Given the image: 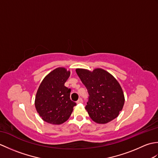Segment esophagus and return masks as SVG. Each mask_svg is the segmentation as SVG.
<instances>
[{"label": "esophagus", "instance_id": "obj_1", "mask_svg": "<svg viewBox=\"0 0 158 158\" xmlns=\"http://www.w3.org/2000/svg\"><path fill=\"white\" fill-rule=\"evenodd\" d=\"M83 102V99L81 98H79V100L77 101V103H82Z\"/></svg>", "mask_w": 158, "mask_h": 158}]
</instances>
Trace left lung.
I'll use <instances>...</instances> for the list:
<instances>
[{
    "label": "left lung",
    "instance_id": "8db88e82",
    "mask_svg": "<svg viewBox=\"0 0 158 158\" xmlns=\"http://www.w3.org/2000/svg\"><path fill=\"white\" fill-rule=\"evenodd\" d=\"M76 72L88 89L89 96L85 109L91 119L98 123H106L116 118L125 101L118 81L101 69L92 72L78 69Z\"/></svg>",
    "mask_w": 158,
    "mask_h": 158
}]
</instances>
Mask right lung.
<instances>
[{"instance_id":"1","label":"right lung","mask_w":158,"mask_h":158,"mask_svg":"<svg viewBox=\"0 0 158 158\" xmlns=\"http://www.w3.org/2000/svg\"><path fill=\"white\" fill-rule=\"evenodd\" d=\"M64 68H57L43 80L36 92L35 107L45 122L63 123L70 117L76 102L70 98L71 89L64 85L70 76Z\"/></svg>"}]
</instances>
